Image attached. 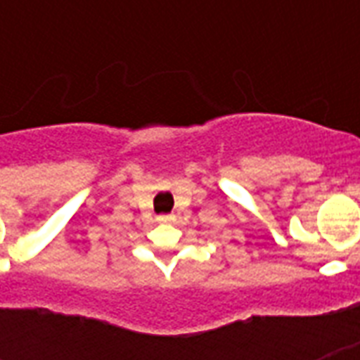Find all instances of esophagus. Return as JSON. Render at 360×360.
I'll return each mask as SVG.
<instances>
[{"instance_id": "1", "label": "esophagus", "mask_w": 360, "mask_h": 360, "mask_svg": "<svg viewBox=\"0 0 360 360\" xmlns=\"http://www.w3.org/2000/svg\"><path fill=\"white\" fill-rule=\"evenodd\" d=\"M157 220L160 224H172L175 220V217L174 214H160V217H157Z\"/></svg>"}]
</instances>
